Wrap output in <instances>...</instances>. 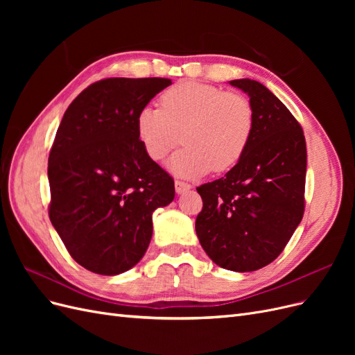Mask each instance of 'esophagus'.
Here are the masks:
<instances>
[{
    "label": "esophagus",
    "mask_w": 355,
    "mask_h": 355,
    "mask_svg": "<svg viewBox=\"0 0 355 355\" xmlns=\"http://www.w3.org/2000/svg\"><path fill=\"white\" fill-rule=\"evenodd\" d=\"M191 188L192 187H191V184H188V182H184V180H176L175 182V189H176L178 194H184V192L189 191Z\"/></svg>",
    "instance_id": "esophagus-1"
}]
</instances>
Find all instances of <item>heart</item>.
Returning <instances> with one entry per match:
<instances>
[{
    "label": "heart",
    "mask_w": 355,
    "mask_h": 355,
    "mask_svg": "<svg viewBox=\"0 0 355 355\" xmlns=\"http://www.w3.org/2000/svg\"><path fill=\"white\" fill-rule=\"evenodd\" d=\"M159 106L145 105L136 116V135L145 154L164 159L184 141L168 167L184 178L218 173L240 163L254 133L252 101L211 84L180 81L159 96Z\"/></svg>",
    "instance_id": "1"
}]
</instances>
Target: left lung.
Returning <instances> with one entry per match:
<instances>
[{"label":"left lung","instance_id":"8db88e82","mask_svg":"<svg viewBox=\"0 0 355 355\" xmlns=\"http://www.w3.org/2000/svg\"><path fill=\"white\" fill-rule=\"evenodd\" d=\"M249 94L256 125L249 149L225 178L197 188L200 244L225 270L249 272L277 259L305 210L306 144L286 105L254 80L230 81Z\"/></svg>","mask_w":355,"mask_h":355}]
</instances>
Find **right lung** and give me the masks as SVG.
Instances as JSON below:
<instances>
[{"instance_id": "obj_1", "label": "right lung", "mask_w": 355, "mask_h": 355, "mask_svg": "<svg viewBox=\"0 0 355 355\" xmlns=\"http://www.w3.org/2000/svg\"><path fill=\"white\" fill-rule=\"evenodd\" d=\"M168 78H105L72 101L49 155V216L72 259L116 275L142 259L153 213L175 198V182L149 158L136 116Z\"/></svg>"}]
</instances>
